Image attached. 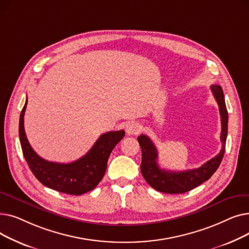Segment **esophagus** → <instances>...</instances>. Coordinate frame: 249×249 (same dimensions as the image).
<instances>
[{
  "instance_id": "obj_1",
  "label": "esophagus",
  "mask_w": 249,
  "mask_h": 249,
  "mask_svg": "<svg viewBox=\"0 0 249 249\" xmlns=\"http://www.w3.org/2000/svg\"><path fill=\"white\" fill-rule=\"evenodd\" d=\"M141 131V126L138 123L132 122L126 127V132L128 135H136L139 134Z\"/></svg>"
}]
</instances>
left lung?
<instances>
[{
	"label": "left lung",
	"instance_id": "left-lung-1",
	"mask_svg": "<svg viewBox=\"0 0 249 249\" xmlns=\"http://www.w3.org/2000/svg\"><path fill=\"white\" fill-rule=\"evenodd\" d=\"M211 90L218 103L220 111L222 148L215 158L208 160L202 166L185 172L165 171V169L159 166L158 149H156L150 138L144 134L138 136L137 139L142 151V160L140 165L141 174L148 182V185L154 190L166 194L186 193L208 180L217 171L225 152L228 132V112L222 88L220 86L213 85L211 86Z\"/></svg>",
	"mask_w": 249,
	"mask_h": 249
}]
</instances>
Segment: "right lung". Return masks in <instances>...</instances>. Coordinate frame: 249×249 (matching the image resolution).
I'll return each mask as SVG.
<instances>
[{"label": "right lung", "mask_w": 249, "mask_h": 249, "mask_svg": "<svg viewBox=\"0 0 249 249\" xmlns=\"http://www.w3.org/2000/svg\"><path fill=\"white\" fill-rule=\"evenodd\" d=\"M26 99L20 114L19 137L23 155L35 178L45 187L60 193L80 196L95 189L106 173L109 156L125 135L124 130L102 134L86 155L71 163L52 162L40 158L31 147L24 129Z\"/></svg>", "instance_id": "1"}]
</instances>
